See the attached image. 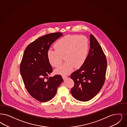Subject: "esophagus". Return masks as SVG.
Returning a JSON list of instances; mask_svg holds the SVG:
<instances>
[{"instance_id": "obj_1", "label": "esophagus", "mask_w": 127, "mask_h": 127, "mask_svg": "<svg viewBox=\"0 0 127 127\" xmlns=\"http://www.w3.org/2000/svg\"><path fill=\"white\" fill-rule=\"evenodd\" d=\"M62 78H63V79H65L67 77V76H65V75H63V76H62Z\"/></svg>"}]
</instances>
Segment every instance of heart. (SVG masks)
Returning <instances> with one entry per match:
<instances>
[{
    "label": "heart",
    "instance_id": "1",
    "mask_svg": "<svg viewBox=\"0 0 127 127\" xmlns=\"http://www.w3.org/2000/svg\"><path fill=\"white\" fill-rule=\"evenodd\" d=\"M55 50H49L47 56L51 65L54 67L60 66L64 57L66 62L56 69V73L67 75L73 71L74 67H81L87 58L89 43L86 36L68 35L63 37L54 44Z\"/></svg>",
    "mask_w": 127,
    "mask_h": 127
}]
</instances>
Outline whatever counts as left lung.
<instances>
[{
    "instance_id": "left-lung-1",
    "label": "left lung",
    "mask_w": 127,
    "mask_h": 127,
    "mask_svg": "<svg viewBox=\"0 0 127 127\" xmlns=\"http://www.w3.org/2000/svg\"><path fill=\"white\" fill-rule=\"evenodd\" d=\"M107 70V60L96 38L90 35V49L86 61L80 68L71 74L74 86L72 95L76 100L89 101L95 96L103 86Z\"/></svg>"
}]
</instances>
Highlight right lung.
I'll return each mask as SVG.
<instances>
[{"label":"right lung","instance_id":"obj_1","mask_svg":"<svg viewBox=\"0 0 127 127\" xmlns=\"http://www.w3.org/2000/svg\"><path fill=\"white\" fill-rule=\"evenodd\" d=\"M62 35V33L58 32L42 36L31 42L24 51L21 75L27 91L38 101L51 100L63 81L60 75L48 77L53 69L47 56L51 45Z\"/></svg>","mask_w":127,"mask_h":127}]
</instances>
